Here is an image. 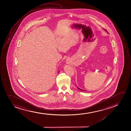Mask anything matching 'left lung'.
I'll return each instance as SVG.
<instances>
[{
    "instance_id": "obj_1",
    "label": "left lung",
    "mask_w": 131,
    "mask_h": 131,
    "mask_svg": "<svg viewBox=\"0 0 131 131\" xmlns=\"http://www.w3.org/2000/svg\"><path fill=\"white\" fill-rule=\"evenodd\" d=\"M104 30H105V31H106V29H104ZM107 32L108 33L107 31ZM78 87V89H79V90H81V91H85V90H83V89H80V88H79V87Z\"/></svg>"
}]
</instances>
